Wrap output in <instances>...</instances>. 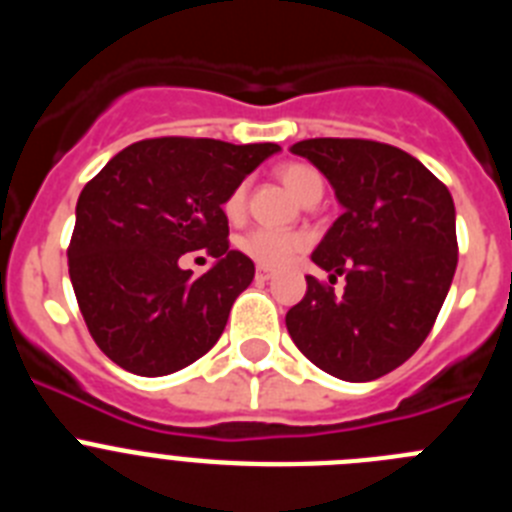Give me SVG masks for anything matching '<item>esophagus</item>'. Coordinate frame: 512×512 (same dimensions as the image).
Returning a JSON list of instances; mask_svg holds the SVG:
<instances>
[{"label":"esophagus","instance_id":"1","mask_svg":"<svg viewBox=\"0 0 512 512\" xmlns=\"http://www.w3.org/2000/svg\"><path fill=\"white\" fill-rule=\"evenodd\" d=\"M271 277H274V271H271L269 266H256V279H259V282H269Z\"/></svg>","mask_w":512,"mask_h":512}]
</instances>
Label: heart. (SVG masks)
Returning a JSON list of instances; mask_svg holds the SVG:
<instances>
[{"label": "heart", "instance_id": "1", "mask_svg": "<svg viewBox=\"0 0 512 512\" xmlns=\"http://www.w3.org/2000/svg\"><path fill=\"white\" fill-rule=\"evenodd\" d=\"M279 182L287 187L289 194H295L297 200L302 202L305 194L312 189H323L318 171H312L305 164H284L277 169ZM225 215L230 220H241L243 210H246V187H238L228 194V200L223 205ZM307 238L295 230H277V228H256L241 238V251L246 253L248 259H253L259 266H269V269H279L287 266L289 261L295 259L297 253L305 248Z\"/></svg>", "mask_w": 512, "mask_h": 512}]
</instances>
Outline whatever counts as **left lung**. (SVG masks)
Wrapping results in <instances>:
<instances>
[{
  "instance_id": "left-lung-1",
  "label": "left lung",
  "mask_w": 512,
  "mask_h": 512,
  "mask_svg": "<svg viewBox=\"0 0 512 512\" xmlns=\"http://www.w3.org/2000/svg\"><path fill=\"white\" fill-rule=\"evenodd\" d=\"M289 151L328 179L343 207L312 261L330 279L346 274L341 297L307 277L287 312L289 336L323 372L372 382L418 351L449 295L454 200L418 158L377 140L310 138Z\"/></svg>"
}]
</instances>
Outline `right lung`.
Instances as JSON below:
<instances>
[{
	"label": "right lung",
	"instance_id": "add662e5",
	"mask_svg": "<svg viewBox=\"0 0 512 512\" xmlns=\"http://www.w3.org/2000/svg\"><path fill=\"white\" fill-rule=\"evenodd\" d=\"M277 143L151 138L122 148L81 189L69 274L81 315L107 359L164 377L205 356L223 336L253 261L228 248L223 205ZM205 247L202 278L178 266Z\"/></svg>",
	"mask_w": 512,
	"mask_h": 512
}]
</instances>
